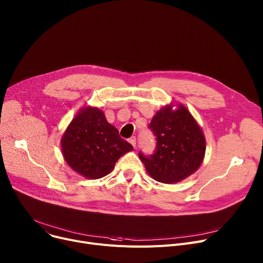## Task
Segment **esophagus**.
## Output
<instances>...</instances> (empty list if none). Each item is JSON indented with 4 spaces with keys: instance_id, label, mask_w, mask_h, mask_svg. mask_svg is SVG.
<instances>
[{
    "instance_id": "1",
    "label": "esophagus",
    "mask_w": 263,
    "mask_h": 263,
    "mask_svg": "<svg viewBox=\"0 0 263 263\" xmlns=\"http://www.w3.org/2000/svg\"><path fill=\"white\" fill-rule=\"evenodd\" d=\"M129 143L135 148V146H136V138L133 136V137H131V138H129Z\"/></svg>"
}]
</instances>
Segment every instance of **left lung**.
I'll return each mask as SVG.
<instances>
[{"mask_svg":"<svg viewBox=\"0 0 263 263\" xmlns=\"http://www.w3.org/2000/svg\"><path fill=\"white\" fill-rule=\"evenodd\" d=\"M167 104L153 116L149 128L156 136V148L139 159L155 181L173 184L183 181L201 166L206 142L198 122L183 104Z\"/></svg>","mask_w":263,"mask_h":263,"instance_id":"8db88e82","label":"left lung"}]
</instances>
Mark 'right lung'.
Listing matches in <instances>:
<instances>
[{"mask_svg":"<svg viewBox=\"0 0 263 263\" xmlns=\"http://www.w3.org/2000/svg\"><path fill=\"white\" fill-rule=\"evenodd\" d=\"M65 162L87 179H100L109 174L125 153L133 150L107 121L98 108L84 107L71 121L61 138Z\"/></svg>","mask_w":263,"mask_h":263,"instance_id":"1","label":"right lung"}]
</instances>
